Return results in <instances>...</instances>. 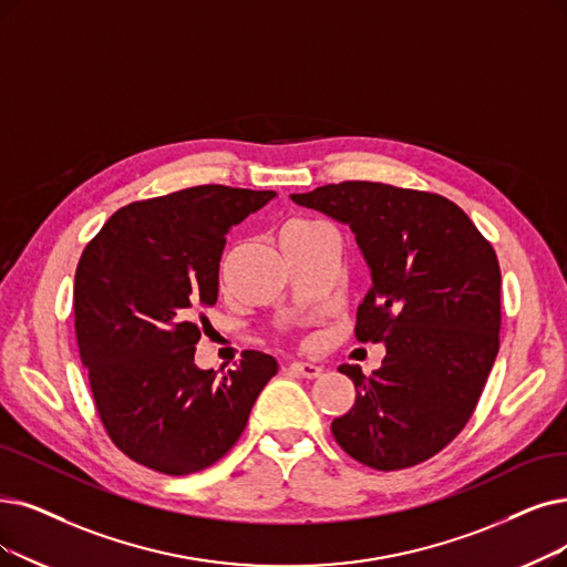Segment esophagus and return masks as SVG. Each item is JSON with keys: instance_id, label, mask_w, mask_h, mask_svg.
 <instances>
[{"instance_id": "1", "label": "esophagus", "mask_w": 567, "mask_h": 567, "mask_svg": "<svg viewBox=\"0 0 567 567\" xmlns=\"http://www.w3.org/2000/svg\"><path fill=\"white\" fill-rule=\"evenodd\" d=\"M290 372H296L298 377H305V379H316L323 374V368L316 365V362H292Z\"/></svg>"}]
</instances>
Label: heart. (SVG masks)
<instances>
[{
    "mask_svg": "<svg viewBox=\"0 0 567 567\" xmlns=\"http://www.w3.org/2000/svg\"><path fill=\"white\" fill-rule=\"evenodd\" d=\"M313 223H309V220H300V218H296V220H288L284 228H281V239L284 237H288V235H296V233H300V230H307V228H311Z\"/></svg>",
    "mask_w": 567,
    "mask_h": 567,
    "instance_id": "b5f03b06",
    "label": "heart"
}]
</instances>
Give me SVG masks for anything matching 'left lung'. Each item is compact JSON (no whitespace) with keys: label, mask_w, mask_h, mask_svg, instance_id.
<instances>
[{"label":"left lung","mask_w":567,"mask_h":567,"mask_svg":"<svg viewBox=\"0 0 567 567\" xmlns=\"http://www.w3.org/2000/svg\"><path fill=\"white\" fill-rule=\"evenodd\" d=\"M349 225L372 288L358 307V342L386 347L355 386L332 435L374 470L427 461L454 440L484 391L501 332V265L454 202L372 181H344L290 195Z\"/></svg>","instance_id":"left-lung-1"}]
</instances>
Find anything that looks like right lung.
I'll return each instance as SVG.
<instances>
[{
	"label": "right lung",
	"instance_id": "right-lung-1",
	"mask_svg": "<svg viewBox=\"0 0 567 567\" xmlns=\"http://www.w3.org/2000/svg\"><path fill=\"white\" fill-rule=\"evenodd\" d=\"M275 197L195 186L134 202L85 246L74 279L79 353L106 433L132 461L165 474L214 465L277 374L260 351L220 377L195 365L225 235Z\"/></svg>",
	"mask_w": 567,
	"mask_h": 567
}]
</instances>
